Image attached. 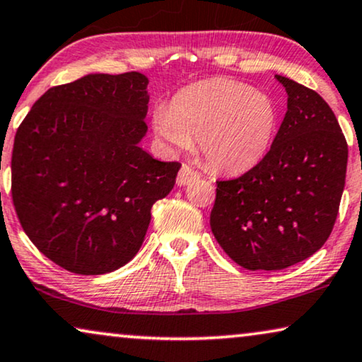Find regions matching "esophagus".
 Wrapping results in <instances>:
<instances>
[{"label":"esophagus","instance_id":"1","mask_svg":"<svg viewBox=\"0 0 362 362\" xmlns=\"http://www.w3.org/2000/svg\"><path fill=\"white\" fill-rule=\"evenodd\" d=\"M197 179H200V174H198L195 169H192L190 165L183 164L180 172H179V175H177V185L185 187V185H188V183L197 180Z\"/></svg>","mask_w":362,"mask_h":362}]
</instances>
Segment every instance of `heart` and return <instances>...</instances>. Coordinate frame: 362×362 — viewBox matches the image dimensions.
I'll use <instances>...</instances> for the list:
<instances>
[{
	"label": "heart",
	"instance_id": "b5f03b06",
	"mask_svg": "<svg viewBox=\"0 0 362 362\" xmlns=\"http://www.w3.org/2000/svg\"><path fill=\"white\" fill-rule=\"evenodd\" d=\"M277 110L262 91L216 78L180 90L170 106H156L152 129L172 151H188L198 139L208 164L228 174L256 167L271 149Z\"/></svg>",
	"mask_w": 362,
	"mask_h": 362
}]
</instances>
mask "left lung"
<instances>
[{"label": "left lung", "instance_id": "obj_1", "mask_svg": "<svg viewBox=\"0 0 362 362\" xmlns=\"http://www.w3.org/2000/svg\"><path fill=\"white\" fill-rule=\"evenodd\" d=\"M287 113L271 151L233 180L216 182L210 226L247 271H281L327 243L344 190L348 144L317 91L276 75Z\"/></svg>", "mask_w": 362, "mask_h": 362}]
</instances>
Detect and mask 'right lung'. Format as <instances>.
<instances>
[{
    "label": "right lung",
    "mask_w": 362,
    "mask_h": 362,
    "mask_svg": "<svg viewBox=\"0 0 362 362\" xmlns=\"http://www.w3.org/2000/svg\"><path fill=\"white\" fill-rule=\"evenodd\" d=\"M146 75L88 74L49 88L14 137L11 193L34 246L81 276L123 267L139 251L151 208L175 185L179 162L139 146Z\"/></svg>",
    "instance_id": "1"
}]
</instances>
